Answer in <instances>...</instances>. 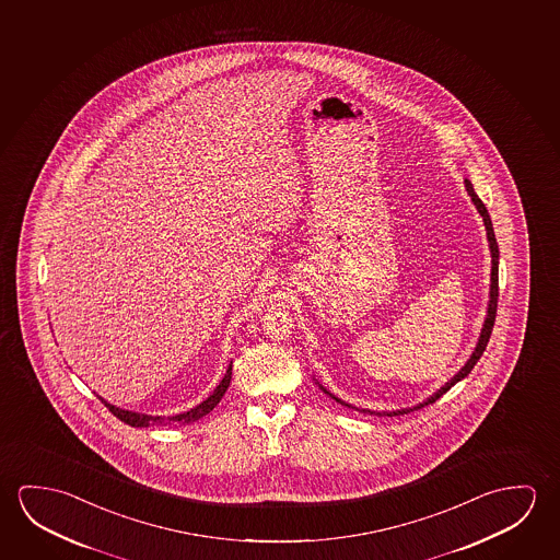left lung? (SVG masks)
<instances>
[{"label": "left lung", "mask_w": 560, "mask_h": 560, "mask_svg": "<svg viewBox=\"0 0 560 560\" xmlns=\"http://www.w3.org/2000/svg\"><path fill=\"white\" fill-rule=\"evenodd\" d=\"M465 188H467V195L470 196V200H472V205L477 206V210H479L480 215H482V222H485V230H487V240H489V249H490V262H492V267H490V292H489V307H487V317H485V323H482V329H480L479 342H477V347L472 350V354L469 355V360L465 362L462 370L453 375L452 380H447L445 385H442L440 389L432 393L428 399L422 400V402H418L415 407H407V409H397V410H370V409H358L354 405H350L347 400L338 399L335 397L330 390L325 389L319 382L320 389L325 390L327 395H329L330 399L337 400L340 405H345L348 409L360 410V412H364V415H377V417H399V415H407L410 410L422 409V407H427L430 402H435V400L440 399L444 393L452 389L453 385L457 382H462L465 380L467 375H469L470 370L475 368V364L479 362L480 355L485 352V348L489 345L490 335H492V327H494V319H497V305H498V243L497 237H494V230H492V222H490L489 210H487V206L482 205V200H480L477 192H475V188L470 185L469 178H465Z\"/></svg>", "instance_id": "8db88e82"}]
</instances>
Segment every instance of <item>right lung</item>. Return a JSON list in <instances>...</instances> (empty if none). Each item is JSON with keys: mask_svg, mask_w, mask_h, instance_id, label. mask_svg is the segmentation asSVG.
<instances>
[{"mask_svg": "<svg viewBox=\"0 0 560 560\" xmlns=\"http://www.w3.org/2000/svg\"><path fill=\"white\" fill-rule=\"evenodd\" d=\"M230 382L231 364L228 365V372L223 375L222 382L218 383V387L208 395V399L202 400L200 405H196L192 409L178 412V415H173V417H151V415H143V412H136V410H126L120 409V407H115V405H110V402H107L103 397H98V399H101V402H105V407H107L116 418H120L128 427L148 428L153 427V424H178V427H183V424H190V422H196L198 418L206 417V415L222 400L225 390L230 387Z\"/></svg>", "mask_w": 560, "mask_h": 560, "instance_id": "1", "label": "right lung"}]
</instances>
